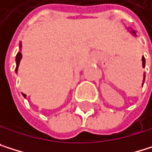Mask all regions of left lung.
<instances>
[{
    "label": "left lung",
    "mask_w": 152,
    "mask_h": 152,
    "mask_svg": "<svg viewBox=\"0 0 152 152\" xmlns=\"http://www.w3.org/2000/svg\"><path fill=\"white\" fill-rule=\"evenodd\" d=\"M132 33H133V34L136 36V32H135V31H132ZM142 66H143V68L145 67V58H144V57H142ZM144 80H145V74H143V81H142V86H143Z\"/></svg>",
    "instance_id": "obj_1"
}]
</instances>
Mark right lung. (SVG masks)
<instances>
[{
    "label": "right lung",
    "mask_w": 152,
    "mask_h": 152,
    "mask_svg": "<svg viewBox=\"0 0 152 152\" xmlns=\"http://www.w3.org/2000/svg\"><path fill=\"white\" fill-rule=\"evenodd\" d=\"M21 48V43H20V49ZM21 58H22V54H21V52H20V50L17 53V55H16V59H15V61H16V68H15V72H18V67H19V65H20V60H21ZM22 95H23V97L24 98H26V95L25 94H23L22 93Z\"/></svg>",
    "instance_id": "add662e5"
}]
</instances>
